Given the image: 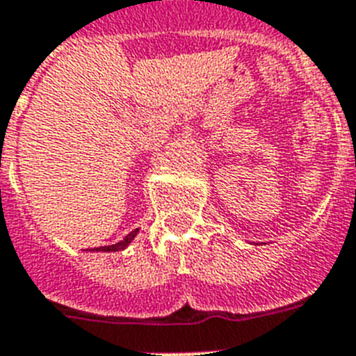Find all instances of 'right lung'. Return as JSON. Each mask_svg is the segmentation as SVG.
Wrapping results in <instances>:
<instances>
[{"label": "right lung", "instance_id": "right-lung-1", "mask_svg": "<svg viewBox=\"0 0 356 356\" xmlns=\"http://www.w3.org/2000/svg\"><path fill=\"white\" fill-rule=\"evenodd\" d=\"M137 232H138V228H135V230H133V232H129L128 236H126V238L122 239V241H118V243H115V245H108V247L93 248V250H97V252H117V250H124V248H126L129 243H131L133 238L137 236Z\"/></svg>", "mask_w": 356, "mask_h": 356}]
</instances>
